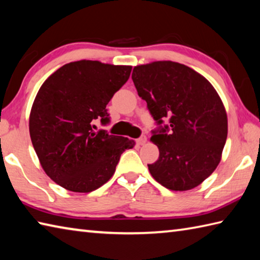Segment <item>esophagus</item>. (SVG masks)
<instances>
[{"label": "esophagus", "mask_w": 260, "mask_h": 260, "mask_svg": "<svg viewBox=\"0 0 260 260\" xmlns=\"http://www.w3.org/2000/svg\"><path fill=\"white\" fill-rule=\"evenodd\" d=\"M146 136L145 135H142L141 137H140V139H137L136 140V143L137 144H139V145H144L145 143H146Z\"/></svg>", "instance_id": "esophagus-1"}]
</instances>
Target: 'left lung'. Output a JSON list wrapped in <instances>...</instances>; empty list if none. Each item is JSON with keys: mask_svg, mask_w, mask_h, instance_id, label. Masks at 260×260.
Segmentation results:
<instances>
[{"mask_svg": "<svg viewBox=\"0 0 260 260\" xmlns=\"http://www.w3.org/2000/svg\"><path fill=\"white\" fill-rule=\"evenodd\" d=\"M137 93L159 125L151 141L159 159L150 174L170 190L192 189L221 161L228 136V116L220 95L204 76L188 66L157 60L135 66ZM168 119L170 124L162 125Z\"/></svg>", "mask_w": 260, "mask_h": 260, "instance_id": "1", "label": "left lung"}]
</instances>
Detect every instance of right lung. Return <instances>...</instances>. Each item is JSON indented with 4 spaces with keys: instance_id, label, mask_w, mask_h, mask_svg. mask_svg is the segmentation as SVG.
<instances>
[{
    "instance_id": "add662e5",
    "label": "right lung",
    "mask_w": 260,
    "mask_h": 260,
    "mask_svg": "<svg viewBox=\"0 0 260 260\" xmlns=\"http://www.w3.org/2000/svg\"><path fill=\"white\" fill-rule=\"evenodd\" d=\"M132 66L78 60L63 65L40 86L29 117V132L40 165L65 189L90 192L115 174L133 140L95 132L109 123L106 106L131 75Z\"/></svg>"
}]
</instances>
